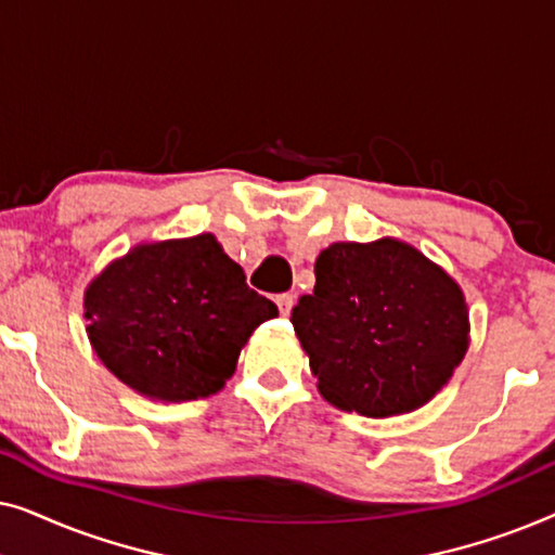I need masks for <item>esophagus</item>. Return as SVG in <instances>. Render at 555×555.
Returning a JSON list of instances; mask_svg holds the SVG:
<instances>
[{
  "mask_svg": "<svg viewBox=\"0 0 555 555\" xmlns=\"http://www.w3.org/2000/svg\"><path fill=\"white\" fill-rule=\"evenodd\" d=\"M275 302H278L280 313L291 315V310H293V306H295V295H293V293H283V295H278Z\"/></svg>",
  "mask_w": 555,
  "mask_h": 555,
  "instance_id": "obj_1",
  "label": "esophagus"
}]
</instances>
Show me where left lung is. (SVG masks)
<instances>
[{
  "mask_svg": "<svg viewBox=\"0 0 555 555\" xmlns=\"http://www.w3.org/2000/svg\"><path fill=\"white\" fill-rule=\"evenodd\" d=\"M291 321L321 397L371 420L435 399L469 348L460 283L397 237L325 247Z\"/></svg>",
  "mask_w": 555,
  "mask_h": 555,
  "instance_id": "8db88e82",
  "label": "left lung"
}]
</instances>
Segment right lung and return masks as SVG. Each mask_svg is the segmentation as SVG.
<instances>
[{"instance_id":"right-lung-1","label":"right lung","mask_w":555,"mask_h":555,"mask_svg":"<svg viewBox=\"0 0 555 555\" xmlns=\"http://www.w3.org/2000/svg\"><path fill=\"white\" fill-rule=\"evenodd\" d=\"M82 310L103 366L166 404L222 391L257 325L278 315L209 232L131 247L90 280Z\"/></svg>"}]
</instances>
